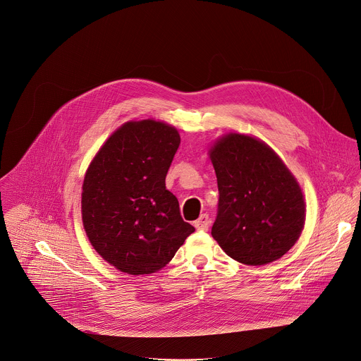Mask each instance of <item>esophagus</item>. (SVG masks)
Returning a JSON list of instances; mask_svg holds the SVG:
<instances>
[{"mask_svg": "<svg viewBox=\"0 0 361 361\" xmlns=\"http://www.w3.org/2000/svg\"><path fill=\"white\" fill-rule=\"evenodd\" d=\"M209 216L207 214H202L195 222H194V226L197 231H208L209 228Z\"/></svg>", "mask_w": 361, "mask_h": 361, "instance_id": "1", "label": "esophagus"}]
</instances>
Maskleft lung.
Segmentation results:
<instances>
[{
	"mask_svg": "<svg viewBox=\"0 0 361 361\" xmlns=\"http://www.w3.org/2000/svg\"><path fill=\"white\" fill-rule=\"evenodd\" d=\"M219 202L212 236L232 259L262 266L283 257L305 224L300 184L264 142L229 133L209 150Z\"/></svg>",
	"mask_w": 361,
	"mask_h": 361,
	"instance_id": "8db88e82",
	"label": "left lung"
}]
</instances>
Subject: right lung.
Returning a JSON list of instances; mask_svg holds the SVG:
<instances>
[{
    "label": "right lung",
    "mask_w": 361,
    "mask_h": 361,
    "mask_svg": "<svg viewBox=\"0 0 361 361\" xmlns=\"http://www.w3.org/2000/svg\"><path fill=\"white\" fill-rule=\"evenodd\" d=\"M180 135L164 122L130 121L116 129L91 161L81 214L88 240L119 271L161 270L195 231L180 215L166 176Z\"/></svg>",
    "instance_id": "1"
}]
</instances>
